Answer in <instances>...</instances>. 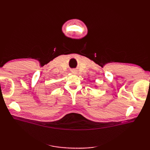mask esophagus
Returning a JSON list of instances; mask_svg holds the SVG:
<instances>
[{
  "instance_id": "obj_1",
  "label": "esophagus",
  "mask_w": 150,
  "mask_h": 150,
  "mask_svg": "<svg viewBox=\"0 0 150 150\" xmlns=\"http://www.w3.org/2000/svg\"><path fill=\"white\" fill-rule=\"evenodd\" d=\"M71 72H72V73H74V74H76V73H77V70H76V69H73L72 71H71Z\"/></svg>"
}]
</instances>
